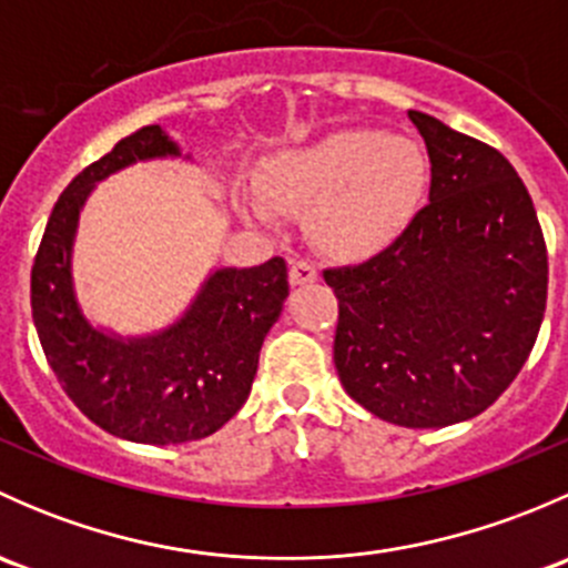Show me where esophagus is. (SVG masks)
I'll use <instances>...</instances> for the list:
<instances>
[{
    "label": "esophagus",
    "mask_w": 568,
    "mask_h": 568,
    "mask_svg": "<svg viewBox=\"0 0 568 568\" xmlns=\"http://www.w3.org/2000/svg\"><path fill=\"white\" fill-rule=\"evenodd\" d=\"M288 280L291 285H311L318 280V268L311 261H291Z\"/></svg>",
    "instance_id": "34e87169"
}]
</instances>
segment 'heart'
Masks as SVG:
<instances>
[{
    "mask_svg": "<svg viewBox=\"0 0 568 568\" xmlns=\"http://www.w3.org/2000/svg\"><path fill=\"white\" fill-rule=\"evenodd\" d=\"M426 181V156L412 140L346 129L274 159L263 192L283 211L311 209L307 225L326 252L368 257L406 231Z\"/></svg>",
    "mask_w": 568,
    "mask_h": 568,
    "instance_id": "1",
    "label": "heart"
}]
</instances>
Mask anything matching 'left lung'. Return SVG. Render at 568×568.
<instances>
[{"label":"left lung","mask_w":568,"mask_h":568,"mask_svg":"<svg viewBox=\"0 0 568 568\" xmlns=\"http://www.w3.org/2000/svg\"><path fill=\"white\" fill-rule=\"evenodd\" d=\"M428 203L387 250L326 268L343 390L382 420L443 428L517 379L547 307V244L523 178L486 142L409 109Z\"/></svg>","instance_id":"left-lung-1"}]
</instances>
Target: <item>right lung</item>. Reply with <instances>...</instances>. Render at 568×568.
Instances as JSON below:
<instances>
[{
    "label": "right lung",
    "mask_w": 568,
    "mask_h": 568,
    "mask_svg": "<svg viewBox=\"0 0 568 568\" xmlns=\"http://www.w3.org/2000/svg\"><path fill=\"white\" fill-rule=\"evenodd\" d=\"M164 156H181V148L145 125L84 168L54 203L32 266V321L62 390L95 426L145 445L203 439L242 409L263 337L288 296V268L272 257L216 268L189 311L156 335L120 337L90 324L71 272L79 211L106 175Z\"/></svg>",
    "instance_id": "right-lung-1"
}]
</instances>
